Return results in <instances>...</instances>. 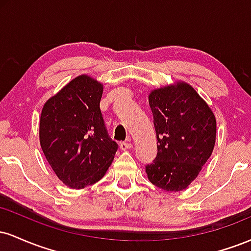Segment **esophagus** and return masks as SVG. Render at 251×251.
Instances as JSON below:
<instances>
[{"mask_svg": "<svg viewBox=\"0 0 251 251\" xmlns=\"http://www.w3.org/2000/svg\"><path fill=\"white\" fill-rule=\"evenodd\" d=\"M119 148H120V150H122V151H127V150L132 149V144L129 143V140H127V142L120 143Z\"/></svg>", "mask_w": 251, "mask_h": 251, "instance_id": "obj_1", "label": "esophagus"}]
</instances>
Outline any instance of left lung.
<instances>
[{
	"mask_svg": "<svg viewBox=\"0 0 251 251\" xmlns=\"http://www.w3.org/2000/svg\"><path fill=\"white\" fill-rule=\"evenodd\" d=\"M158 153L146 166L149 180L165 191L185 190L208 162L216 143V117L208 102L186 81L152 89Z\"/></svg>",
	"mask_w": 251,
	"mask_h": 251,
	"instance_id": "left-lung-1",
	"label": "left lung"
}]
</instances>
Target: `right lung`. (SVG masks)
Wrapping results in <instances>:
<instances>
[{
  "mask_svg": "<svg viewBox=\"0 0 251 251\" xmlns=\"http://www.w3.org/2000/svg\"><path fill=\"white\" fill-rule=\"evenodd\" d=\"M103 85L88 74L74 77L43 105L39 139L60 180L71 189L99 181L114 159L100 111Z\"/></svg>",
  "mask_w": 251,
  "mask_h": 251,
  "instance_id": "add662e5",
  "label": "right lung"
}]
</instances>
